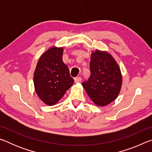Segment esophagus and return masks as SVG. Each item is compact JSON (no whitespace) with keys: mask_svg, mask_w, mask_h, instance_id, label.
I'll return each mask as SVG.
<instances>
[{"mask_svg":"<svg viewBox=\"0 0 152 152\" xmlns=\"http://www.w3.org/2000/svg\"><path fill=\"white\" fill-rule=\"evenodd\" d=\"M81 80H82V78L80 76L76 77V78H74V82H75V83H78V82H81Z\"/></svg>","mask_w":152,"mask_h":152,"instance_id":"1","label":"esophagus"}]
</instances>
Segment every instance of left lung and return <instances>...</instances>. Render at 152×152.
Listing matches in <instances>:
<instances>
[{
	"label": "left lung",
	"mask_w": 152,
	"mask_h": 152,
	"mask_svg": "<svg viewBox=\"0 0 152 152\" xmlns=\"http://www.w3.org/2000/svg\"><path fill=\"white\" fill-rule=\"evenodd\" d=\"M90 70L91 76L82 85L92 101L101 107L114 101L122 84V75L116 61L106 51L96 50L92 53Z\"/></svg>",
	"instance_id": "1"
}]
</instances>
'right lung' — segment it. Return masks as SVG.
I'll list each match as a JSON object with an SVG mask.
<instances>
[{"label":"right lung","mask_w":152,"mask_h":152,"mask_svg":"<svg viewBox=\"0 0 152 152\" xmlns=\"http://www.w3.org/2000/svg\"><path fill=\"white\" fill-rule=\"evenodd\" d=\"M63 48L52 47L41 56L33 82L38 96L48 105H54L74 84L69 69L62 60Z\"/></svg>","instance_id":"add662e5"}]
</instances>
